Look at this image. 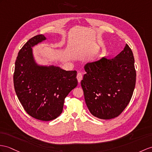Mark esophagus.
<instances>
[{"instance_id": "34e87169", "label": "esophagus", "mask_w": 152, "mask_h": 152, "mask_svg": "<svg viewBox=\"0 0 152 152\" xmlns=\"http://www.w3.org/2000/svg\"><path fill=\"white\" fill-rule=\"evenodd\" d=\"M77 80H78V83H80L81 80L83 79V75H82V74H81L80 73H79L78 74H77Z\"/></svg>"}]
</instances>
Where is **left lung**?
Here are the masks:
<instances>
[{"label": "left lung", "mask_w": 152, "mask_h": 152, "mask_svg": "<svg viewBox=\"0 0 152 152\" xmlns=\"http://www.w3.org/2000/svg\"><path fill=\"white\" fill-rule=\"evenodd\" d=\"M81 80L85 102L90 113L101 119L119 116L129 104L135 86L136 71L131 48L112 59L103 57L84 66Z\"/></svg>", "instance_id": "left-lung-1"}]
</instances>
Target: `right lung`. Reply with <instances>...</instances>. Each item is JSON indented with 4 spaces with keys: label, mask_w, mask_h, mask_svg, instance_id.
Instances as JSON below:
<instances>
[{
    "label": "right lung",
    "mask_w": 152,
    "mask_h": 152,
    "mask_svg": "<svg viewBox=\"0 0 152 152\" xmlns=\"http://www.w3.org/2000/svg\"><path fill=\"white\" fill-rule=\"evenodd\" d=\"M46 39L43 35H36L21 48L15 61L13 83L26 112L36 119L49 121L61 114L65 98L78 82L75 70L66 71L35 62L32 47Z\"/></svg>",
    "instance_id": "1"
}]
</instances>
